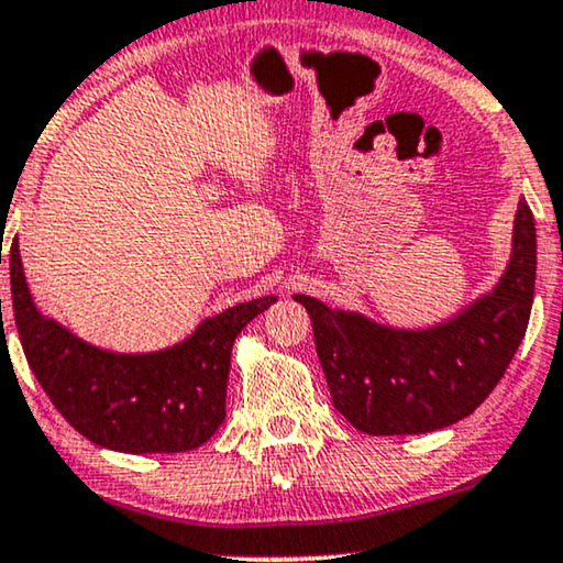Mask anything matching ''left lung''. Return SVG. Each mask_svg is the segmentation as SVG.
<instances>
[{
  "label": "left lung",
  "mask_w": 563,
  "mask_h": 563,
  "mask_svg": "<svg viewBox=\"0 0 563 563\" xmlns=\"http://www.w3.org/2000/svg\"><path fill=\"white\" fill-rule=\"evenodd\" d=\"M533 290L536 221L520 200L499 286L445 324L404 332L294 298L311 317L334 409L360 432L419 434L468 417L494 391L526 336Z\"/></svg>",
  "instance_id": "left-lung-1"
}]
</instances>
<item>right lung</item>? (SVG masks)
Wrapping results in <instances>:
<instances>
[{
    "label": "right lung",
    "instance_id": "1",
    "mask_svg": "<svg viewBox=\"0 0 563 563\" xmlns=\"http://www.w3.org/2000/svg\"><path fill=\"white\" fill-rule=\"evenodd\" d=\"M10 280L22 350L54 407L95 445L136 455L192 451L219 430L227 417L236 334L275 303V296L239 303L206 319L177 347L112 355L37 313L22 275L18 239L10 246Z\"/></svg>",
    "mask_w": 563,
    "mask_h": 563
}]
</instances>
